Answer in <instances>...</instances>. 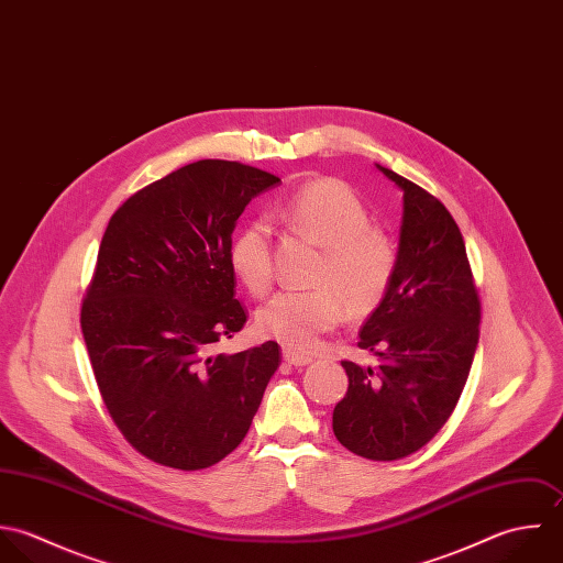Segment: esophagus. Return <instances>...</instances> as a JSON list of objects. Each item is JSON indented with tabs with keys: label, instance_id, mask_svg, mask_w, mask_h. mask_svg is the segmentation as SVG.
Returning <instances> with one entry per match:
<instances>
[{
	"label": "esophagus",
	"instance_id": "1",
	"mask_svg": "<svg viewBox=\"0 0 563 563\" xmlns=\"http://www.w3.org/2000/svg\"><path fill=\"white\" fill-rule=\"evenodd\" d=\"M284 361H286L288 365H292V367H306V365L312 363L310 356L297 354V352H292V350H286V352H284Z\"/></svg>",
	"mask_w": 563,
	"mask_h": 563
}]
</instances>
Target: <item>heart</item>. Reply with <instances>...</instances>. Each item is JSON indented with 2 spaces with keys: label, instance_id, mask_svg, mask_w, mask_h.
Returning <instances> with one entry per match:
<instances>
[{
  "label": "heart",
  "instance_id": "1",
  "mask_svg": "<svg viewBox=\"0 0 563 563\" xmlns=\"http://www.w3.org/2000/svg\"><path fill=\"white\" fill-rule=\"evenodd\" d=\"M288 231L323 246L312 290H282L257 312V328L292 352H312L321 336L341 321L342 297L352 317H365L384 301L395 277L393 240L372 227L358 194L339 179H317L290 194L277 209ZM229 262L253 292L268 290L273 279L271 229L253 220L240 229Z\"/></svg>",
  "mask_w": 563,
  "mask_h": 563
}]
</instances>
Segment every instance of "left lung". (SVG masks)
<instances>
[{"instance_id": "obj_1", "label": "left lung", "mask_w": 563, "mask_h": 563, "mask_svg": "<svg viewBox=\"0 0 563 563\" xmlns=\"http://www.w3.org/2000/svg\"><path fill=\"white\" fill-rule=\"evenodd\" d=\"M404 191L397 266L361 330L374 367L343 361L350 386L336 404V439L358 456L397 461L423 448L452 415L478 345L481 301L463 235L426 189L377 166Z\"/></svg>"}]
</instances>
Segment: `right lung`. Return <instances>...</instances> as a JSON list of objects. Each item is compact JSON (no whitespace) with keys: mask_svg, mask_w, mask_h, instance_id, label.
<instances>
[{"mask_svg":"<svg viewBox=\"0 0 563 563\" xmlns=\"http://www.w3.org/2000/svg\"><path fill=\"white\" fill-rule=\"evenodd\" d=\"M271 173L202 159L133 194L109 220L80 328L107 410L155 463L202 470L246 437L279 345L213 354L246 323L231 233Z\"/></svg>","mask_w":563,"mask_h":563,"instance_id":"right-lung-1","label":"right lung"}]
</instances>
